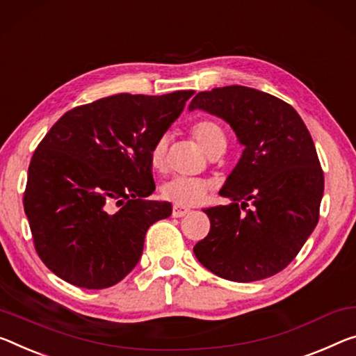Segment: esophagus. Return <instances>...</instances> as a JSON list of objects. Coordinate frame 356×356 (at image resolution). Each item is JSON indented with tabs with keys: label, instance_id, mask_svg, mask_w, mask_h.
<instances>
[{
	"label": "esophagus",
	"instance_id": "esophagus-1",
	"mask_svg": "<svg viewBox=\"0 0 356 356\" xmlns=\"http://www.w3.org/2000/svg\"><path fill=\"white\" fill-rule=\"evenodd\" d=\"M172 215H173L175 218H183V216H186V215H189V210H188V209H183V207L173 205Z\"/></svg>",
	"mask_w": 356,
	"mask_h": 356
}]
</instances>
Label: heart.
<instances>
[{
	"label": "heart",
	"instance_id": "heart-1",
	"mask_svg": "<svg viewBox=\"0 0 356 356\" xmlns=\"http://www.w3.org/2000/svg\"><path fill=\"white\" fill-rule=\"evenodd\" d=\"M191 135L209 157L220 154V152L222 154L224 149H226V132H224L222 125L215 119H200V121H197L191 127ZM165 154L167 140L162 136L152 145L149 151V165L152 170L163 172V168H165ZM209 189L210 186L204 179L178 177L162 184L161 195L162 199L172 202L178 207H194L204 202L207 194H209Z\"/></svg>",
	"mask_w": 356,
	"mask_h": 356
}]
</instances>
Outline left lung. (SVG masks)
Wrapping results in <instances>:
<instances>
[{
    "mask_svg": "<svg viewBox=\"0 0 356 356\" xmlns=\"http://www.w3.org/2000/svg\"><path fill=\"white\" fill-rule=\"evenodd\" d=\"M189 109L224 119L245 146L220 191L231 204L204 210L210 232L195 243V258L231 282L275 275L320 218L325 177L307 127L286 102L245 86L199 92Z\"/></svg>",
    "mask_w": 356,
    "mask_h": 356,
    "instance_id": "1",
    "label": "left lung"
}]
</instances>
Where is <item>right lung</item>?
I'll list each match as a JSON object with an SVG mask.
<instances>
[{"label": "right lung", "instance_id": "1", "mask_svg": "<svg viewBox=\"0 0 356 356\" xmlns=\"http://www.w3.org/2000/svg\"><path fill=\"white\" fill-rule=\"evenodd\" d=\"M194 90L118 94L65 113L33 152L24 209L47 269L87 289L116 285L143 253L151 224L172 215L151 200L149 151Z\"/></svg>", "mask_w": 356, "mask_h": 356}]
</instances>
